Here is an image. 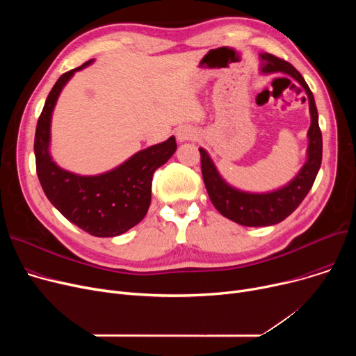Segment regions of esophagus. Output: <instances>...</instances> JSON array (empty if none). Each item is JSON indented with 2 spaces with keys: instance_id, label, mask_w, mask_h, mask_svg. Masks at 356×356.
<instances>
[{
  "instance_id": "obj_1",
  "label": "esophagus",
  "mask_w": 356,
  "mask_h": 356,
  "mask_svg": "<svg viewBox=\"0 0 356 356\" xmlns=\"http://www.w3.org/2000/svg\"><path fill=\"white\" fill-rule=\"evenodd\" d=\"M176 136H177V140H179L180 143H183V141L193 140V138L196 137V133H195L193 128H191V127H188V125H183V127H180V128L177 129Z\"/></svg>"
}]
</instances>
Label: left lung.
Segmentation results:
<instances>
[{
  "instance_id": "left-lung-1",
  "label": "left lung",
  "mask_w": 356,
  "mask_h": 356,
  "mask_svg": "<svg viewBox=\"0 0 356 356\" xmlns=\"http://www.w3.org/2000/svg\"><path fill=\"white\" fill-rule=\"evenodd\" d=\"M261 59H263L261 70L264 73L284 72L303 86L309 98L312 124L307 133V161L287 186L270 193H247L232 188L220 177L208 153L203 148H199L202 176L213 207L220 215L244 227H270L291 215L312 189L322 164V131L319 128V115H317L310 88L300 72L296 70L289 62L275 58L270 53L261 54Z\"/></svg>"
}]
</instances>
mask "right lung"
I'll return each instance as SVG.
<instances>
[{
  "mask_svg": "<svg viewBox=\"0 0 356 356\" xmlns=\"http://www.w3.org/2000/svg\"><path fill=\"white\" fill-rule=\"evenodd\" d=\"M90 63L88 60L63 73L51 88L35 127V170L47 199L67 220L93 236H117L145 216L152 202L153 175L175 154L177 144L170 137L98 176H79L56 165L49 154L53 108L73 73Z\"/></svg>",
  "mask_w": 356,
  "mask_h": 356,
  "instance_id": "right-lung-1",
  "label": "right lung"
}]
</instances>
